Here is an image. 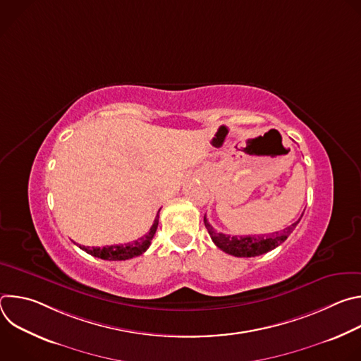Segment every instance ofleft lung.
<instances>
[{
    "label": "left lung",
    "instance_id": "left-lung-1",
    "mask_svg": "<svg viewBox=\"0 0 361 361\" xmlns=\"http://www.w3.org/2000/svg\"><path fill=\"white\" fill-rule=\"evenodd\" d=\"M301 217L297 221H294L291 226L286 227L284 230H280L271 234H262V235H240L238 237V235H227L223 233H217L205 216H204V226L207 228L214 244L224 252L231 254L234 257H255V255H262L267 251L274 250L283 241H286L287 237L293 233V230L300 223Z\"/></svg>",
    "mask_w": 361,
    "mask_h": 361
}]
</instances>
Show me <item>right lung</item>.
I'll list each match as a JSON object with an SVG mask.
<instances>
[{
    "label": "right lung",
    "instance_id": "obj_1",
    "mask_svg": "<svg viewBox=\"0 0 361 361\" xmlns=\"http://www.w3.org/2000/svg\"><path fill=\"white\" fill-rule=\"evenodd\" d=\"M160 213V210H159ZM159 214L156 216V220H154L149 231L140 237L138 240L133 241V243H127V244H114V245H106V247H85V245H80L81 250H84L85 252L98 257V259L102 260H110V262H120V260H128L133 259V257L141 255L151 244V240L157 231L159 227Z\"/></svg>",
    "mask_w": 361,
    "mask_h": 361
}]
</instances>
